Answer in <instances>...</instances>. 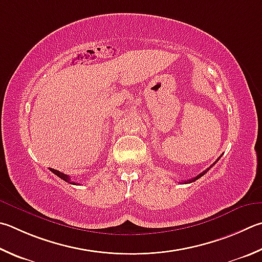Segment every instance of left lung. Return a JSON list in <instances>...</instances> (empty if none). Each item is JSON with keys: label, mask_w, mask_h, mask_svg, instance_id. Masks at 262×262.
<instances>
[{"label": "left lung", "mask_w": 262, "mask_h": 262, "mask_svg": "<svg viewBox=\"0 0 262 262\" xmlns=\"http://www.w3.org/2000/svg\"><path fill=\"white\" fill-rule=\"evenodd\" d=\"M220 158H221V156H220V157H219V158H217V159H216L215 161H214V163H213V164H212V165L210 166V167H208V168H206L205 170H204V172H202V173H201V174H199V175H197V177H196V178H192V179H190V180H185V181H183V183H191V182H193V181H196V180H198L199 178H202L204 174H206V173L208 172V170H210V168H212V167H213V166H214V165H215V164L217 163V161H219V159H220Z\"/></svg>", "instance_id": "1"}]
</instances>
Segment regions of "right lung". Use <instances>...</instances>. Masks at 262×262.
<instances>
[{"label": "right lung", "instance_id": "right-lung-1", "mask_svg": "<svg viewBox=\"0 0 262 262\" xmlns=\"http://www.w3.org/2000/svg\"><path fill=\"white\" fill-rule=\"evenodd\" d=\"M50 170H51V172L54 173L55 175H57V177H58V178H60L61 180H64L65 182H69V183H71V184H79V183H77V182H72V181H71V179H70L69 175H66V174H64V173H61V172H59V170L54 169V168H50Z\"/></svg>", "mask_w": 262, "mask_h": 262}]
</instances>
